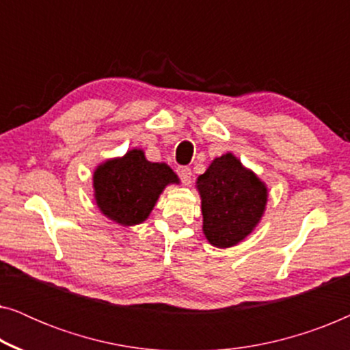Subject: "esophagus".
<instances>
[{"label": "esophagus", "instance_id": "esophagus-1", "mask_svg": "<svg viewBox=\"0 0 350 350\" xmlns=\"http://www.w3.org/2000/svg\"><path fill=\"white\" fill-rule=\"evenodd\" d=\"M178 176L181 178V181H183L185 185H189L191 183V175H193V172H191L189 167H178Z\"/></svg>", "mask_w": 350, "mask_h": 350}]
</instances>
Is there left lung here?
<instances>
[{
    "label": "left lung",
    "instance_id": "1",
    "mask_svg": "<svg viewBox=\"0 0 350 350\" xmlns=\"http://www.w3.org/2000/svg\"><path fill=\"white\" fill-rule=\"evenodd\" d=\"M204 234L215 247L228 248L243 241L260 221L267 202V188L231 152L217 157L199 175Z\"/></svg>",
    "mask_w": 350,
    "mask_h": 350
}]
</instances>
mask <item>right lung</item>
Wrapping results in <instances>:
<instances>
[{
  "label": "right lung",
  "mask_w": 350,
  "mask_h": 350,
  "mask_svg": "<svg viewBox=\"0 0 350 350\" xmlns=\"http://www.w3.org/2000/svg\"><path fill=\"white\" fill-rule=\"evenodd\" d=\"M178 176L167 164L146 161L142 150L109 159L94 172L95 200L105 217L133 226L150 217L157 198Z\"/></svg>",
  "instance_id": "obj_1"
}]
</instances>
